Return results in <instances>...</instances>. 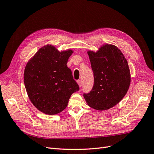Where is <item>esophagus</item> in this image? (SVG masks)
<instances>
[{"mask_svg":"<svg viewBox=\"0 0 154 154\" xmlns=\"http://www.w3.org/2000/svg\"><path fill=\"white\" fill-rule=\"evenodd\" d=\"M77 84H79V87L81 88V87H82V81H81V80H78V81H77Z\"/></svg>","mask_w":154,"mask_h":154,"instance_id":"34e87169","label":"esophagus"}]
</instances>
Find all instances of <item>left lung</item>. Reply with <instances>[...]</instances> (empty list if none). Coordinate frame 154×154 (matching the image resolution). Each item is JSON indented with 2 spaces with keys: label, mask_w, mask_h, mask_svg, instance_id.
<instances>
[{
  "label": "left lung",
  "mask_w": 154,
  "mask_h": 154,
  "mask_svg": "<svg viewBox=\"0 0 154 154\" xmlns=\"http://www.w3.org/2000/svg\"><path fill=\"white\" fill-rule=\"evenodd\" d=\"M94 84L84 98L88 105L98 110L114 106L127 93L131 82L126 59L116 46L106 44L97 53L89 51Z\"/></svg>",
  "instance_id": "1"
}]
</instances>
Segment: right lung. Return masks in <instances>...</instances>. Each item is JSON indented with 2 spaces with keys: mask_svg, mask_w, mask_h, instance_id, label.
<instances>
[{
  "mask_svg": "<svg viewBox=\"0 0 154 154\" xmlns=\"http://www.w3.org/2000/svg\"><path fill=\"white\" fill-rule=\"evenodd\" d=\"M71 50L60 53L51 45L41 48L28 62L24 83L30 101L38 110L54 115L66 107L71 95L79 90L66 65Z\"/></svg>",
  "mask_w": 154,
  "mask_h": 154,
  "instance_id": "1",
  "label": "right lung"
}]
</instances>
